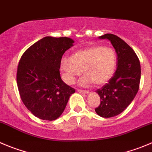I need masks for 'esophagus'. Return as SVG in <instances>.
<instances>
[{"label": "esophagus", "mask_w": 152, "mask_h": 152, "mask_svg": "<svg viewBox=\"0 0 152 152\" xmlns=\"http://www.w3.org/2000/svg\"><path fill=\"white\" fill-rule=\"evenodd\" d=\"M77 91L80 94H87L88 93V91L81 90V89H77Z\"/></svg>", "instance_id": "esophagus-1"}]
</instances>
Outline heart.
I'll return each instance as SVG.
<instances>
[{
    "label": "heart",
    "mask_w": 152,
    "mask_h": 152,
    "mask_svg": "<svg viewBox=\"0 0 152 152\" xmlns=\"http://www.w3.org/2000/svg\"><path fill=\"white\" fill-rule=\"evenodd\" d=\"M117 67V55L113 48L100 45L77 50L72 57L64 56L61 61V68L64 79L73 84L76 76L85 75L79 81L82 86L94 83L96 86L106 84L113 78Z\"/></svg>",
    "instance_id": "b5f03b06"
}]
</instances>
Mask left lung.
<instances>
[{
	"mask_svg": "<svg viewBox=\"0 0 152 152\" xmlns=\"http://www.w3.org/2000/svg\"><path fill=\"white\" fill-rule=\"evenodd\" d=\"M111 42L117 53V69L113 78L96 91L100 103L95 112L103 118H111L122 113L137 95L140 88L141 67L137 54L123 39L112 34L100 36Z\"/></svg>",
	"mask_w": 152,
	"mask_h": 152,
	"instance_id": "8db88e82",
	"label": "left lung"
}]
</instances>
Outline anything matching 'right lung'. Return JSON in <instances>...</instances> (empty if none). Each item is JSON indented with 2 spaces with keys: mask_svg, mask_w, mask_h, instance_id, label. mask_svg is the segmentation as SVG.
Wrapping results in <instances>:
<instances>
[{
  "mask_svg": "<svg viewBox=\"0 0 152 152\" xmlns=\"http://www.w3.org/2000/svg\"><path fill=\"white\" fill-rule=\"evenodd\" d=\"M69 37H46L23 53L17 68L16 81L22 102L34 115L53 121L64 110L75 89L62 81L61 61L73 46Z\"/></svg>",
  "mask_w": 152,
  "mask_h": 152,
  "instance_id": "right-lung-1",
  "label": "right lung"
}]
</instances>
